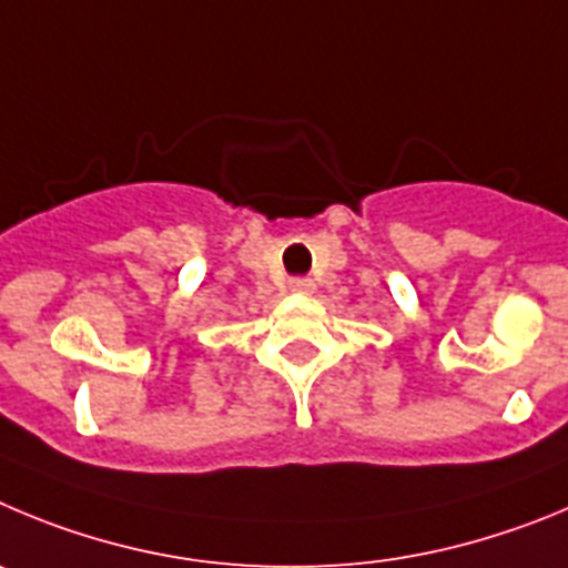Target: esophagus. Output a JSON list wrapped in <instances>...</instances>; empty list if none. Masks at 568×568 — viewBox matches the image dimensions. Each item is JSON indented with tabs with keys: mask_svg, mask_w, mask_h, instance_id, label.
<instances>
[{
	"mask_svg": "<svg viewBox=\"0 0 568 568\" xmlns=\"http://www.w3.org/2000/svg\"><path fill=\"white\" fill-rule=\"evenodd\" d=\"M288 288L296 291V294H311V291H314V280L294 277V280H288Z\"/></svg>",
	"mask_w": 568,
	"mask_h": 568,
	"instance_id": "obj_1",
	"label": "esophagus"
}]
</instances>
